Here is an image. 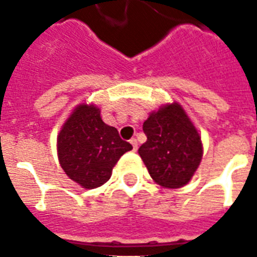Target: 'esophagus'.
Returning a JSON list of instances; mask_svg holds the SVG:
<instances>
[{
  "label": "esophagus",
  "mask_w": 257,
  "mask_h": 257,
  "mask_svg": "<svg viewBox=\"0 0 257 257\" xmlns=\"http://www.w3.org/2000/svg\"><path fill=\"white\" fill-rule=\"evenodd\" d=\"M131 144L133 147V151H137V140L136 139H131Z\"/></svg>",
  "instance_id": "1"
}]
</instances>
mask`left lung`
<instances>
[{"label":"left lung","instance_id":"left-lung-1","mask_svg":"<svg viewBox=\"0 0 257 257\" xmlns=\"http://www.w3.org/2000/svg\"><path fill=\"white\" fill-rule=\"evenodd\" d=\"M147 141L139 149L159 185L180 188L192 179L203 157L199 132L177 102L151 113L143 125Z\"/></svg>","mask_w":257,"mask_h":257}]
</instances>
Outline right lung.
<instances>
[{
	"instance_id": "obj_1",
	"label": "right lung",
	"mask_w": 257,
	"mask_h": 257,
	"mask_svg": "<svg viewBox=\"0 0 257 257\" xmlns=\"http://www.w3.org/2000/svg\"><path fill=\"white\" fill-rule=\"evenodd\" d=\"M132 149L116 128L101 120L94 105H78L57 139L58 160L69 179L93 189L105 184L122 155Z\"/></svg>"
}]
</instances>
